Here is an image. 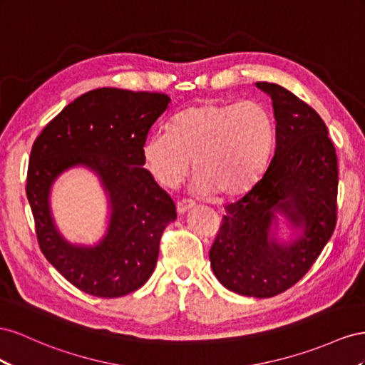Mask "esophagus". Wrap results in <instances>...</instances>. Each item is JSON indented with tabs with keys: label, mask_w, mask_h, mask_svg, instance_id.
<instances>
[{
	"label": "esophagus",
	"mask_w": 365,
	"mask_h": 365,
	"mask_svg": "<svg viewBox=\"0 0 365 365\" xmlns=\"http://www.w3.org/2000/svg\"><path fill=\"white\" fill-rule=\"evenodd\" d=\"M194 205L195 203L192 200H182V202H179V203H177V214L183 215L185 212H188L190 210H192Z\"/></svg>",
	"instance_id": "34e87169"
}]
</instances>
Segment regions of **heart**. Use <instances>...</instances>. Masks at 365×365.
Returning <instances> with one entry per match:
<instances>
[{"label":"heart","mask_w":365,"mask_h":365,"mask_svg":"<svg viewBox=\"0 0 365 365\" xmlns=\"http://www.w3.org/2000/svg\"><path fill=\"white\" fill-rule=\"evenodd\" d=\"M274 142V122L254 101L202 102L177 114L171 130H158L143 145V160L165 188L190 173L200 194L237 195L262 177Z\"/></svg>","instance_id":"1"}]
</instances>
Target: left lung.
I'll list each match as a JSON object with an SVG mask.
<instances>
[{"label":"left lung","instance_id":"1","mask_svg":"<svg viewBox=\"0 0 365 365\" xmlns=\"http://www.w3.org/2000/svg\"><path fill=\"white\" fill-rule=\"evenodd\" d=\"M255 86L272 99L275 153L251 190L227 205L210 251L212 272L232 292L270 298L306 275L336 225L338 160L324 120L284 87ZM293 231L276 238L277 215Z\"/></svg>","mask_w":365,"mask_h":365}]
</instances>
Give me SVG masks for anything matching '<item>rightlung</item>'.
Segmentation results:
<instances>
[{
	"label": "right lung",
	"mask_w": 365,
	"mask_h": 365,
	"mask_svg": "<svg viewBox=\"0 0 365 365\" xmlns=\"http://www.w3.org/2000/svg\"><path fill=\"white\" fill-rule=\"evenodd\" d=\"M171 99L162 93L98 88L79 96L36 138L27 171V199L41 251L82 292L116 298L147 283L158 263L163 229L175 220L168 192L143 168V145ZM84 165L108 195V231L93 247L73 245L56 227L51 186Z\"/></svg>",
	"instance_id": "right-lung-1"
}]
</instances>
